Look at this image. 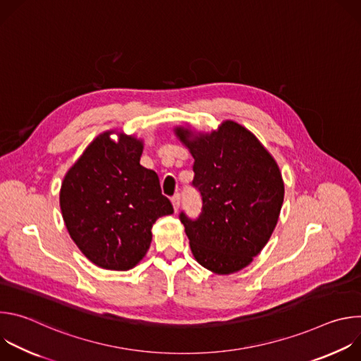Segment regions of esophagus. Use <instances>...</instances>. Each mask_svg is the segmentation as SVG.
Returning <instances> with one entry per match:
<instances>
[{
    "label": "esophagus",
    "mask_w": 361,
    "mask_h": 361,
    "mask_svg": "<svg viewBox=\"0 0 361 361\" xmlns=\"http://www.w3.org/2000/svg\"><path fill=\"white\" fill-rule=\"evenodd\" d=\"M171 202H173V207H174V212H177L180 209V202H181V197L180 194H174L171 197Z\"/></svg>",
    "instance_id": "1"
}]
</instances>
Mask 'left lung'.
Returning <instances> with one entry per match:
<instances>
[{
    "label": "left lung",
    "instance_id": "8db88e82",
    "mask_svg": "<svg viewBox=\"0 0 361 361\" xmlns=\"http://www.w3.org/2000/svg\"><path fill=\"white\" fill-rule=\"evenodd\" d=\"M176 134L194 157L191 185L202 204L195 219L180 213L191 251L205 269L235 273L263 250L277 224L284 198L279 166L260 141L234 121L194 140L185 128Z\"/></svg>",
    "mask_w": 361,
    "mask_h": 361
}]
</instances>
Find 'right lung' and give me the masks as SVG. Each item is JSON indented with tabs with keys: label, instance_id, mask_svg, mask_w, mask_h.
<instances>
[{
	"label": "right lung",
	"instance_id": "obj_1",
	"mask_svg": "<svg viewBox=\"0 0 361 361\" xmlns=\"http://www.w3.org/2000/svg\"><path fill=\"white\" fill-rule=\"evenodd\" d=\"M142 142L98 135L67 173L60 192L66 227L95 266L126 271L145 255L157 219L173 214L156 171L140 164Z\"/></svg>",
	"mask_w": 361,
	"mask_h": 361
}]
</instances>
